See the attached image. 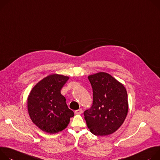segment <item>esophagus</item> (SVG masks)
<instances>
[{"label":"esophagus","mask_w":160,"mask_h":160,"mask_svg":"<svg viewBox=\"0 0 160 160\" xmlns=\"http://www.w3.org/2000/svg\"><path fill=\"white\" fill-rule=\"evenodd\" d=\"M82 111L81 109H79L76 110V111H75V113H76V114H82Z\"/></svg>","instance_id":"obj_1"}]
</instances>
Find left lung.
<instances>
[{
    "instance_id": "8db88e82",
    "label": "left lung",
    "mask_w": 160,
    "mask_h": 160,
    "mask_svg": "<svg viewBox=\"0 0 160 160\" xmlns=\"http://www.w3.org/2000/svg\"><path fill=\"white\" fill-rule=\"evenodd\" d=\"M93 89V104L84 112L90 132L97 136L115 132L125 121L128 111V95L118 81L106 72L88 77Z\"/></svg>"
}]
</instances>
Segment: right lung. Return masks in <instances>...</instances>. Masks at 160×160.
I'll return each mask as SVG.
<instances>
[{
  "instance_id": "right-lung-1",
  "label": "right lung",
  "mask_w": 160,
  "mask_h": 160,
  "mask_svg": "<svg viewBox=\"0 0 160 160\" xmlns=\"http://www.w3.org/2000/svg\"><path fill=\"white\" fill-rule=\"evenodd\" d=\"M68 77L57 74L48 76L36 84L27 99L32 122L41 130L56 133L64 130L74 113L68 109L61 89Z\"/></svg>"
}]
</instances>
